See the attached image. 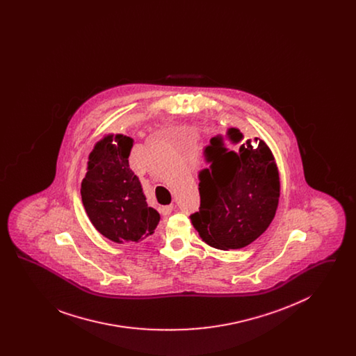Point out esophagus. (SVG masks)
Masks as SVG:
<instances>
[{"label":"esophagus","mask_w":356,"mask_h":356,"mask_svg":"<svg viewBox=\"0 0 356 356\" xmlns=\"http://www.w3.org/2000/svg\"><path fill=\"white\" fill-rule=\"evenodd\" d=\"M172 209H173V207H172V205H165V207H161V208H160V213H161L163 216H168V215H170Z\"/></svg>","instance_id":"1"}]
</instances>
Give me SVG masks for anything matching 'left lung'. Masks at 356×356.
<instances>
[{"instance_id":"left-lung-1","label":"left lung","mask_w":356,"mask_h":356,"mask_svg":"<svg viewBox=\"0 0 356 356\" xmlns=\"http://www.w3.org/2000/svg\"><path fill=\"white\" fill-rule=\"evenodd\" d=\"M237 128L211 138L209 168L199 173L200 209L191 221L208 245L228 251L251 244L270 227L280 197L279 170L268 145L243 141Z\"/></svg>"}]
</instances>
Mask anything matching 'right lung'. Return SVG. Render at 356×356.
<instances>
[{
    "label": "right lung",
    "mask_w": 356,
    "mask_h": 356,
    "mask_svg": "<svg viewBox=\"0 0 356 356\" xmlns=\"http://www.w3.org/2000/svg\"><path fill=\"white\" fill-rule=\"evenodd\" d=\"M132 147V137L104 136L88 156L81 183L89 220L102 236L119 244L151 236L160 221L159 212L148 207L141 184L129 168Z\"/></svg>",
    "instance_id": "1"
}]
</instances>
